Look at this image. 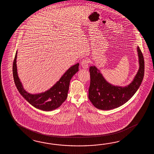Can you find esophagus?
<instances>
[{
  "instance_id": "obj_1",
  "label": "esophagus",
  "mask_w": 154,
  "mask_h": 154,
  "mask_svg": "<svg viewBox=\"0 0 154 154\" xmlns=\"http://www.w3.org/2000/svg\"><path fill=\"white\" fill-rule=\"evenodd\" d=\"M89 63H90V60L89 59H87V58L83 59L82 62V63H81L82 68H84V69L88 68V66H89Z\"/></svg>"
}]
</instances>
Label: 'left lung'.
Here are the masks:
<instances>
[{"label": "left lung", "instance_id": "obj_1", "mask_svg": "<svg viewBox=\"0 0 154 154\" xmlns=\"http://www.w3.org/2000/svg\"><path fill=\"white\" fill-rule=\"evenodd\" d=\"M139 68L130 84L125 86H114L107 82L95 66L90 67V85L88 98L96 108L109 110L117 108L129 101L135 94L144 75V59L139 47L137 48Z\"/></svg>", "mask_w": 154, "mask_h": 154}]
</instances>
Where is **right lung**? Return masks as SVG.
<instances>
[{"label":"right lung","mask_w":154,"mask_h":154,"mask_svg":"<svg viewBox=\"0 0 154 154\" xmlns=\"http://www.w3.org/2000/svg\"><path fill=\"white\" fill-rule=\"evenodd\" d=\"M17 51L13 66L14 80L17 88L23 98L35 108L44 111H51L58 108L65 101L68 96L71 79L79 71L77 63L66 70L62 76L48 90L37 94H31L25 91L17 72Z\"/></svg>","instance_id":"right-lung-1"}]
</instances>
